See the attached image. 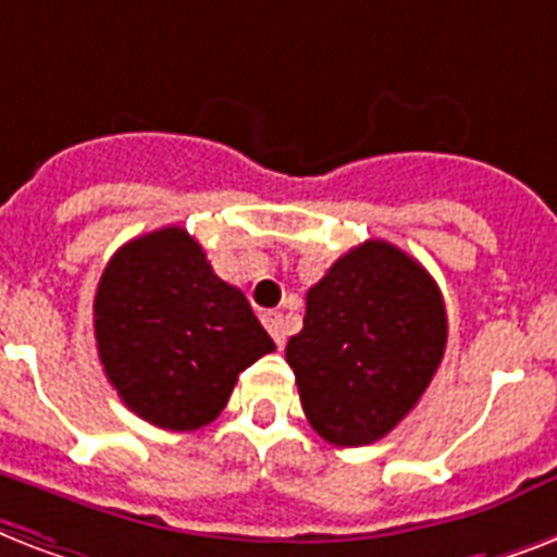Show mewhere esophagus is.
<instances>
[{"label": "esophagus", "mask_w": 557, "mask_h": 557, "mask_svg": "<svg viewBox=\"0 0 557 557\" xmlns=\"http://www.w3.org/2000/svg\"><path fill=\"white\" fill-rule=\"evenodd\" d=\"M261 322H264V327L270 331V336L275 339V345H278V348H284V342H287V333H284L282 313H275V310H267V313H261Z\"/></svg>", "instance_id": "esophagus-1"}]
</instances>
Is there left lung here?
<instances>
[{"label":"left lung","mask_w":557,"mask_h":557,"mask_svg":"<svg viewBox=\"0 0 557 557\" xmlns=\"http://www.w3.org/2000/svg\"><path fill=\"white\" fill-rule=\"evenodd\" d=\"M446 339L437 282L408 252L373 238L307 290L305 327L284 356L315 434L333 446H368L420 403Z\"/></svg>","instance_id":"obj_1"}]
</instances>
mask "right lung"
Masks as SVG:
<instances>
[{
  "mask_svg": "<svg viewBox=\"0 0 557 557\" xmlns=\"http://www.w3.org/2000/svg\"><path fill=\"white\" fill-rule=\"evenodd\" d=\"M102 371L128 411L195 431L224 411L238 373L275 350L250 301L212 273L184 226L123 244L95 296Z\"/></svg>",
  "mask_w": 557,
  "mask_h": 557,
  "instance_id": "add662e5",
  "label": "right lung"
}]
</instances>
